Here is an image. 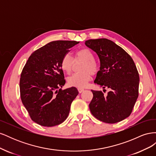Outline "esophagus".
<instances>
[{
  "instance_id": "obj_1",
  "label": "esophagus",
  "mask_w": 156,
  "mask_h": 156,
  "mask_svg": "<svg viewBox=\"0 0 156 156\" xmlns=\"http://www.w3.org/2000/svg\"><path fill=\"white\" fill-rule=\"evenodd\" d=\"M84 90V89H83V88H78V91L79 93L83 92Z\"/></svg>"
}]
</instances>
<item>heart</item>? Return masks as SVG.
<instances>
[{
	"label": "heart",
	"mask_w": 156,
	"mask_h": 156,
	"mask_svg": "<svg viewBox=\"0 0 156 156\" xmlns=\"http://www.w3.org/2000/svg\"><path fill=\"white\" fill-rule=\"evenodd\" d=\"M75 60L84 61L81 71L82 73H75L68 78V83L71 86L79 88H85L92 79V74H96L98 71V64L94 59V53L87 48H83L75 53ZM73 60L71 56L65 55L60 62V67L64 72L69 74L72 72Z\"/></svg>",
	"instance_id": "heart-1"
}]
</instances>
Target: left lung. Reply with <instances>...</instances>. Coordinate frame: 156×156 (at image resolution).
<instances>
[{
  "mask_svg": "<svg viewBox=\"0 0 156 156\" xmlns=\"http://www.w3.org/2000/svg\"><path fill=\"white\" fill-rule=\"evenodd\" d=\"M85 45L95 51L100 61L96 84L109 89L107 95L92 90L89 108L101 122L115 124L128 117L139 96V75L131 56L111 40H88Z\"/></svg>",
  "mask_w": 156,
  "mask_h": 156,
  "instance_id": "left-lung-1",
  "label": "left lung"
}]
</instances>
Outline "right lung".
Instances as JSON below:
<instances>
[{"label": "right lung", "mask_w": 156, "mask_h": 156, "mask_svg": "<svg viewBox=\"0 0 156 156\" xmlns=\"http://www.w3.org/2000/svg\"><path fill=\"white\" fill-rule=\"evenodd\" d=\"M76 41H53L35 51L23 68L20 81L23 105L30 119L42 126L59 125L67 119L78 95L75 87L62 90L66 83L60 62Z\"/></svg>", "instance_id": "1"}]
</instances>
